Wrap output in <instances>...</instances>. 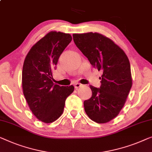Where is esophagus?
<instances>
[{"label": "esophagus", "instance_id": "34e87169", "mask_svg": "<svg viewBox=\"0 0 152 152\" xmlns=\"http://www.w3.org/2000/svg\"><path fill=\"white\" fill-rule=\"evenodd\" d=\"M74 86H75V88H78L81 87V86H82V84L80 83H75Z\"/></svg>", "mask_w": 152, "mask_h": 152}]
</instances>
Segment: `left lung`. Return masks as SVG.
I'll return each instance as SVG.
<instances>
[{
	"instance_id": "left-lung-1",
	"label": "left lung",
	"mask_w": 152,
	"mask_h": 152,
	"mask_svg": "<svg viewBox=\"0 0 152 152\" xmlns=\"http://www.w3.org/2000/svg\"><path fill=\"white\" fill-rule=\"evenodd\" d=\"M72 37L90 63L103 72L100 88L90 86L92 94L83 102L86 113L98 124L110 121L124 106L132 86L128 58L112 39L99 33L74 34Z\"/></svg>"
}]
</instances>
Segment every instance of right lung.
Segmentation results:
<instances>
[{
    "mask_svg": "<svg viewBox=\"0 0 152 152\" xmlns=\"http://www.w3.org/2000/svg\"><path fill=\"white\" fill-rule=\"evenodd\" d=\"M72 40L69 34L50 31L31 47L24 61L22 85L32 113L46 124L56 121L63 113L65 101L74 91L72 85L53 83L52 71Z\"/></svg>",
    "mask_w": 152,
    "mask_h": 152,
    "instance_id": "obj_1",
    "label": "right lung"
}]
</instances>
